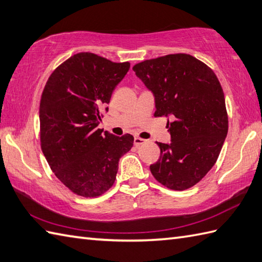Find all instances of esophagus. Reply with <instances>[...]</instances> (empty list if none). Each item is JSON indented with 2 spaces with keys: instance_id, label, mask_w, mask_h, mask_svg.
<instances>
[{
  "instance_id": "obj_1",
  "label": "esophagus",
  "mask_w": 262,
  "mask_h": 262,
  "mask_svg": "<svg viewBox=\"0 0 262 262\" xmlns=\"http://www.w3.org/2000/svg\"><path fill=\"white\" fill-rule=\"evenodd\" d=\"M146 142H147V140H144V139H141V138H138V137H136L135 138V141H133V143H135L136 147L141 146V144L146 143Z\"/></svg>"
}]
</instances>
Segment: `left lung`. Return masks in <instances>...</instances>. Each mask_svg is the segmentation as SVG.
<instances>
[{
  "label": "left lung",
  "instance_id": "left-lung-1",
  "mask_svg": "<svg viewBox=\"0 0 262 262\" xmlns=\"http://www.w3.org/2000/svg\"><path fill=\"white\" fill-rule=\"evenodd\" d=\"M132 69L152 93L155 116L168 118L171 142H157L160 157L150 166L151 173L168 188L187 189L211 170L228 135L224 93L216 75L186 54L144 60Z\"/></svg>",
  "mask_w": 262,
  "mask_h": 262
}]
</instances>
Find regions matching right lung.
Segmentation results:
<instances>
[{
    "mask_svg": "<svg viewBox=\"0 0 262 262\" xmlns=\"http://www.w3.org/2000/svg\"><path fill=\"white\" fill-rule=\"evenodd\" d=\"M130 69L91 52L74 55L50 75L39 108L42 152L56 177L73 193L95 197L115 182L119 160L133 137L98 129L112 93Z\"/></svg>",
    "mask_w": 262,
    "mask_h": 262,
    "instance_id": "1",
    "label": "right lung"
}]
</instances>
